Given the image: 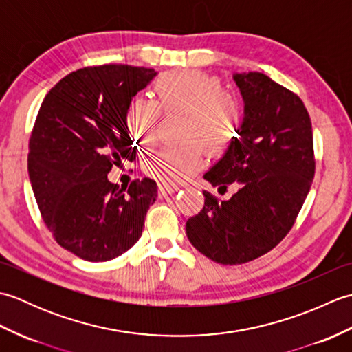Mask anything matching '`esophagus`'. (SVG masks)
Returning a JSON list of instances; mask_svg holds the SVG:
<instances>
[{
  "instance_id": "1",
  "label": "esophagus",
  "mask_w": 352,
  "mask_h": 352,
  "mask_svg": "<svg viewBox=\"0 0 352 352\" xmlns=\"http://www.w3.org/2000/svg\"><path fill=\"white\" fill-rule=\"evenodd\" d=\"M178 189V186L177 184H168V183H159V193H160V197H168V195H170V193H174V192H177Z\"/></svg>"
}]
</instances>
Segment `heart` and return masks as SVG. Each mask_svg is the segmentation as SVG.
<instances>
[{
  "label": "heart",
  "instance_id": "1",
  "mask_svg": "<svg viewBox=\"0 0 352 352\" xmlns=\"http://www.w3.org/2000/svg\"><path fill=\"white\" fill-rule=\"evenodd\" d=\"M154 89L157 101L136 98L129 104L126 130L134 144L149 151L159 138L160 109L166 113L183 111L184 142L162 148L145 166L146 174L160 183L178 184L204 166V147L219 154L236 139L242 122L241 102L219 78L195 69L163 74Z\"/></svg>",
  "mask_w": 352,
  "mask_h": 352
}]
</instances>
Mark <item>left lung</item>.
Returning <instances> with one entry per match:
<instances>
[{
	"label": "left lung",
	"instance_id": "left-lung-1",
	"mask_svg": "<svg viewBox=\"0 0 352 352\" xmlns=\"http://www.w3.org/2000/svg\"><path fill=\"white\" fill-rule=\"evenodd\" d=\"M243 98L239 138L204 178L239 190L223 201L204 190V207L186 222L190 243L221 265L269 252L294 227L315 177L309 111L300 96L261 72L234 74Z\"/></svg>",
	"mask_w": 352,
	"mask_h": 352
}]
</instances>
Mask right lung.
Instances as JSON below:
<instances>
[{"instance_id": "1", "label": "right lung", "mask_w": 352, "mask_h": 352, "mask_svg": "<svg viewBox=\"0 0 352 352\" xmlns=\"http://www.w3.org/2000/svg\"><path fill=\"white\" fill-rule=\"evenodd\" d=\"M155 74L130 65L77 69L51 89L37 113L28 144L36 203L56 242L83 260L129 251L157 198L151 178L129 189L107 178L115 164L136 160L126 107Z\"/></svg>"}]
</instances>
